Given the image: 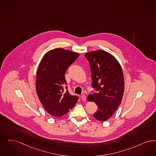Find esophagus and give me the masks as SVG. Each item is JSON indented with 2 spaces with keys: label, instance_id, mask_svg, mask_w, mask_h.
<instances>
[{
  "label": "esophagus",
  "instance_id": "1",
  "mask_svg": "<svg viewBox=\"0 0 156 156\" xmlns=\"http://www.w3.org/2000/svg\"><path fill=\"white\" fill-rule=\"evenodd\" d=\"M81 99L83 101H86V95L83 94L81 95Z\"/></svg>",
  "mask_w": 156,
  "mask_h": 156
}]
</instances>
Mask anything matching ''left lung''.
Returning a JSON list of instances; mask_svg holds the SVG:
<instances>
[{
	"label": "left lung",
	"instance_id": "obj_1",
	"mask_svg": "<svg viewBox=\"0 0 156 156\" xmlns=\"http://www.w3.org/2000/svg\"><path fill=\"white\" fill-rule=\"evenodd\" d=\"M91 69L92 87L96 93L88 95V101H94L98 109L93 115L104 122L114 114L122 101L124 78L122 68L112 55L102 50L84 55Z\"/></svg>",
	"mask_w": 156,
	"mask_h": 156
}]
</instances>
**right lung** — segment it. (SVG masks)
<instances>
[{
	"instance_id": "right-lung-1",
	"label": "right lung",
	"mask_w": 156,
	"mask_h": 156,
	"mask_svg": "<svg viewBox=\"0 0 156 156\" xmlns=\"http://www.w3.org/2000/svg\"><path fill=\"white\" fill-rule=\"evenodd\" d=\"M79 56L76 52L56 48L47 52L41 60L37 73L36 91L44 108L53 116L66 114L78 101L77 96L71 95L64 87L67 84L66 71Z\"/></svg>"
}]
</instances>
